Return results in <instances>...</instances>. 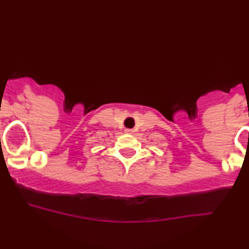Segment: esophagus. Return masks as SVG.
Wrapping results in <instances>:
<instances>
[{
	"label": "esophagus",
	"mask_w": 249,
	"mask_h": 249,
	"mask_svg": "<svg viewBox=\"0 0 249 249\" xmlns=\"http://www.w3.org/2000/svg\"><path fill=\"white\" fill-rule=\"evenodd\" d=\"M125 131H126V133H131V132H132V130H130V128H126V130H125Z\"/></svg>",
	"instance_id": "34e87169"
}]
</instances>
